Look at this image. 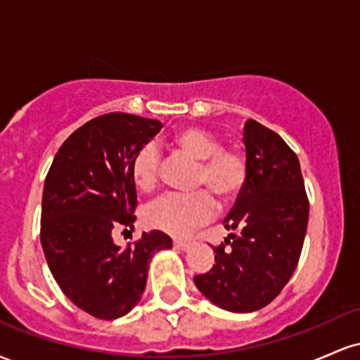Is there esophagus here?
I'll return each instance as SVG.
<instances>
[{
	"instance_id": "1",
	"label": "esophagus",
	"mask_w": 360,
	"mask_h": 360,
	"mask_svg": "<svg viewBox=\"0 0 360 360\" xmlns=\"http://www.w3.org/2000/svg\"><path fill=\"white\" fill-rule=\"evenodd\" d=\"M174 247L177 250H188L191 247V242L189 240H174Z\"/></svg>"
}]
</instances>
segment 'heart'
<instances>
[{"mask_svg": "<svg viewBox=\"0 0 360 360\" xmlns=\"http://www.w3.org/2000/svg\"><path fill=\"white\" fill-rule=\"evenodd\" d=\"M174 140L181 150L200 160L194 184L206 186L221 201H233L245 189L250 162L242 148L221 147V140L217 135L200 127L181 128ZM130 172L140 191L147 193L157 188L160 177V150L154 142L143 143L135 152ZM209 192L196 189L186 194H167L147 206L143 221L150 229L174 237L189 235L217 214V200L212 192Z\"/></svg>", "mask_w": 360, "mask_h": 360, "instance_id": "1", "label": "heart"}]
</instances>
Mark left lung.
I'll return each instance as SVG.
<instances>
[{"label":"left lung","mask_w":360,"mask_h":360,"mask_svg":"<svg viewBox=\"0 0 360 360\" xmlns=\"http://www.w3.org/2000/svg\"><path fill=\"white\" fill-rule=\"evenodd\" d=\"M250 162L245 189L225 218L240 229L213 247L214 264L194 284L226 311L250 313L267 307L291 279L303 249L309 203L300 160L271 128L255 120L243 127Z\"/></svg>","instance_id":"left-lung-1"}]
</instances>
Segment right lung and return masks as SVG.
<instances>
[{"label": "right lung", "mask_w": 360, "mask_h": 360, "mask_svg": "<svg viewBox=\"0 0 360 360\" xmlns=\"http://www.w3.org/2000/svg\"><path fill=\"white\" fill-rule=\"evenodd\" d=\"M159 120L106 113L89 120L62 143L45 177L40 242L53 279L91 316L115 320L139 303L155 252L169 235L142 233L134 245H115V226H134L137 191L130 164L159 134Z\"/></svg>", "instance_id": "add662e5"}]
</instances>
